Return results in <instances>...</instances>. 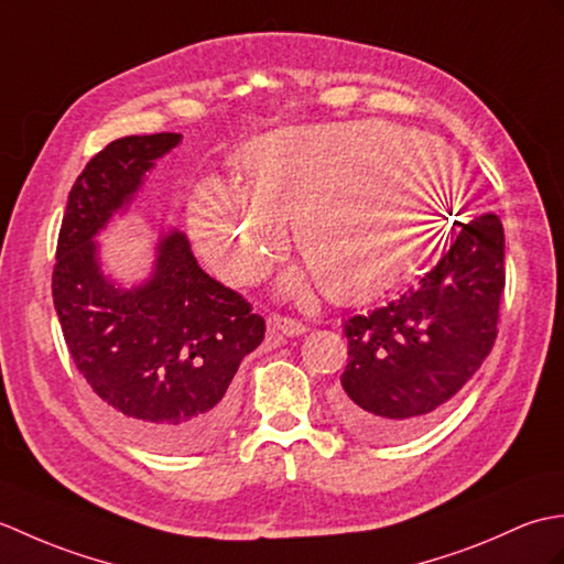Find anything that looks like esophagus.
<instances>
[{"mask_svg": "<svg viewBox=\"0 0 564 564\" xmlns=\"http://www.w3.org/2000/svg\"><path fill=\"white\" fill-rule=\"evenodd\" d=\"M269 327H271V332L285 334V337H297V334H305V329H307L301 319H293L285 315H271Z\"/></svg>", "mask_w": 564, "mask_h": 564, "instance_id": "esophagus-1", "label": "esophagus"}]
</instances>
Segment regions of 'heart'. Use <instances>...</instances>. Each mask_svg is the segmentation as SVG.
<instances>
[{"label": "heart", "instance_id": "heart-1", "mask_svg": "<svg viewBox=\"0 0 564 564\" xmlns=\"http://www.w3.org/2000/svg\"><path fill=\"white\" fill-rule=\"evenodd\" d=\"M239 164L245 188L203 178L188 196V232L213 273L235 289L259 281L293 223L322 291L341 303L370 301L419 267L446 237L463 191L446 145L376 121L273 130Z\"/></svg>", "mask_w": 564, "mask_h": 564}]
</instances>
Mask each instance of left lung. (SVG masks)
<instances>
[{
    "label": "left lung",
    "mask_w": 564,
    "mask_h": 564,
    "mask_svg": "<svg viewBox=\"0 0 564 564\" xmlns=\"http://www.w3.org/2000/svg\"><path fill=\"white\" fill-rule=\"evenodd\" d=\"M505 281V227L485 213L400 301L346 319L339 422L366 441H402L441 416L492 351Z\"/></svg>",
    "instance_id": "8db88e82"
}]
</instances>
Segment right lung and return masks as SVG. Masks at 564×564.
<instances>
[{"mask_svg": "<svg viewBox=\"0 0 564 564\" xmlns=\"http://www.w3.org/2000/svg\"><path fill=\"white\" fill-rule=\"evenodd\" d=\"M178 142L128 135L87 162L59 225L53 303L72 361L111 422L152 451L198 453L232 424V378L263 341V317L198 267L182 232L160 239L150 281L130 291L101 273L94 242Z\"/></svg>", "mask_w": 564, "mask_h": 564, "instance_id": "right-lung-1", "label": "right lung"}]
</instances>
